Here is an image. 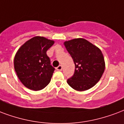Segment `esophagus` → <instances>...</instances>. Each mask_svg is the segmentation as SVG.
Wrapping results in <instances>:
<instances>
[{"label":"esophagus","instance_id":"esophagus-1","mask_svg":"<svg viewBox=\"0 0 124 124\" xmlns=\"http://www.w3.org/2000/svg\"><path fill=\"white\" fill-rule=\"evenodd\" d=\"M56 70L57 71H61L62 70V66L61 65H59L57 68H56Z\"/></svg>","mask_w":124,"mask_h":124}]
</instances>
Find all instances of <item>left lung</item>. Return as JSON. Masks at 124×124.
I'll return each instance as SVG.
<instances>
[{
    "mask_svg": "<svg viewBox=\"0 0 124 124\" xmlns=\"http://www.w3.org/2000/svg\"><path fill=\"white\" fill-rule=\"evenodd\" d=\"M74 62L73 76L67 83L77 91L91 88L100 81L105 68L101 51L84 38H75L64 43Z\"/></svg>",
    "mask_w": 124,
    "mask_h": 124,
    "instance_id": "obj_1",
    "label": "left lung"
}]
</instances>
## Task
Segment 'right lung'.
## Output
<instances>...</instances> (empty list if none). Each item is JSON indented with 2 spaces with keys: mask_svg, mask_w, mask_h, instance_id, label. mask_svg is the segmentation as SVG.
I'll use <instances>...</instances> for the list:
<instances>
[{
  "mask_svg": "<svg viewBox=\"0 0 124 124\" xmlns=\"http://www.w3.org/2000/svg\"><path fill=\"white\" fill-rule=\"evenodd\" d=\"M54 41L35 36L19 47L14 57V69L24 86L40 90L51 81L54 68L51 65L46 52Z\"/></svg>",
  "mask_w": 124,
  "mask_h": 124,
  "instance_id": "add662e5",
  "label": "right lung"
}]
</instances>
